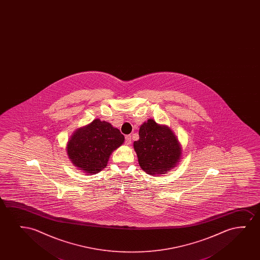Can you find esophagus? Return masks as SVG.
<instances>
[{"label":"esophagus","mask_w":260,"mask_h":260,"mask_svg":"<svg viewBox=\"0 0 260 260\" xmlns=\"http://www.w3.org/2000/svg\"><path fill=\"white\" fill-rule=\"evenodd\" d=\"M131 143H132V136H126L125 137V144L126 145H131Z\"/></svg>","instance_id":"1"}]
</instances>
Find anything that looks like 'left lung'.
Instances as JSON below:
<instances>
[{"instance_id":"1","label":"left lung","mask_w":260,"mask_h":260,"mask_svg":"<svg viewBox=\"0 0 260 260\" xmlns=\"http://www.w3.org/2000/svg\"><path fill=\"white\" fill-rule=\"evenodd\" d=\"M139 135L133 146L140 167L147 174H165L180 160L181 145L166 125L149 119L140 126Z\"/></svg>"}]
</instances>
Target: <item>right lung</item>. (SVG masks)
<instances>
[{
    "label": "right lung",
    "instance_id": "obj_1",
    "mask_svg": "<svg viewBox=\"0 0 260 260\" xmlns=\"http://www.w3.org/2000/svg\"><path fill=\"white\" fill-rule=\"evenodd\" d=\"M124 142V136L107 121L94 120L77 128L67 145L72 164L87 174H96L107 167L111 153Z\"/></svg>",
    "mask_w": 260,
    "mask_h": 260
}]
</instances>
